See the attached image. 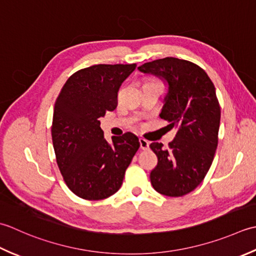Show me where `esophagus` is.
<instances>
[{
    "instance_id": "obj_1",
    "label": "esophagus",
    "mask_w": 256,
    "mask_h": 256,
    "mask_svg": "<svg viewBox=\"0 0 256 256\" xmlns=\"http://www.w3.org/2000/svg\"><path fill=\"white\" fill-rule=\"evenodd\" d=\"M139 142H140V148H142V150H147L149 148V142L146 139L140 138Z\"/></svg>"
}]
</instances>
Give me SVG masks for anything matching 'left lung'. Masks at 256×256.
I'll return each instance as SVG.
<instances>
[{"instance_id":"8db88e82","label":"left lung","mask_w":256,"mask_h":256,"mask_svg":"<svg viewBox=\"0 0 256 256\" xmlns=\"http://www.w3.org/2000/svg\"><path fill=\"white\" fill-rule=\"evenodd\" d=\"M138 70L168 82L160 118L178 129L168 149L161 142L150 144L158 157L151 184L164 196H182L201 184L214 158L221 118L214 85L200 66L174 57L144 62Z\"/></svg>"}]
</instances>
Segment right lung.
Masks as SVG:
<instances>
[{
  "mask_svg": "<svg viewBox=\"0 0 256 256\" xmlns=\"http://www.w3.org/2000/svg\"><path fill=\"white\" fill-rule=\"evenodd\" d=\"M136 64L94 65L74 72L56 99L52 139L56 162L70 190L85 200H102L120 189L140 147L132 132L104 138L99 117L117 107L118 90Z\"/></svg>",
  "mask_w": 256,
  "mask_h": 256,
  "instance_id": "1",
  "label": "right lung"
}]
</instances>
